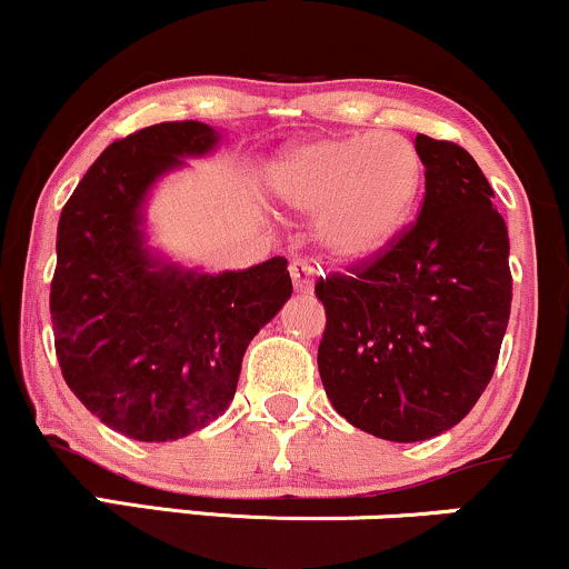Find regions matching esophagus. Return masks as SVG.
Returning a JSON list of instances; mask_svg holds the SVG:
<instances>
[{"label": "esophagus", "instance_id": "obj_1", "mask_svg": "<svg viewBox=\"0 0 569 569\" xmlns=\"http://www.w3.org/2000/svg\"><path fill=\"white\" fill-rule=\"evenodd\" d=\"M291 280H293V289L297 291H310L312 289V280L318 276V264L307 257H297L289 264Z\"/></svg>", "mask_w": 569, "mask_h": 569}]
</instances>
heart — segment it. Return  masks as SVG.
I'll return each mask as SVG.
<instances>
[{"label": "heart", "instance_id": "b5f03b06", "mask_svg": "<svg viewBox=\"0 0 569 569\" xmlns=\"http://www.w3.org/2000/svg\"><path fill=\"white\" fill-rule=\"evenodd\" d=\"M422 179L420 152L403 136H326L286 154L276 171V192L293 211L321 217L329 251L367 259L403 230Z\"/></svg>", "mask_w": 569, "mask_h": 569}]
</instances>
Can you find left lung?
I'll return each mask as SVG.
<instances>
[{"label": "left lung", "mask_w": 569, "mask_h": 569, "mask_svg": "<svg viewBox=\"0 0 569 569\" xmlns=\"http://www.w3.org/2000/svg\"><path fill=\"white\" fill-rule=\"evenodd\" d=\"M426 198L382 251L316 280L318 371L350 426L385 441L455 428L485 393L511 316L508 227L452 141L417 136Z\"/></svg>", "instance_id": "left-lung-1"}]
</instances>
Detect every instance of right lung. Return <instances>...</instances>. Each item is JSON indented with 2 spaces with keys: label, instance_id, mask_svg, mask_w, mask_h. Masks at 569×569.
<instances>
[{
  "label": "right lung",
  "instance_id": "obj_1",
  "mask_svg": "<svg viewBox=\"0 0 569 569\" xmlns=\"http://www.w3.org/2000/svg\"><path fill=\"white\" fill-rule=\"evenodd\" d=\"M217 141V130L194 120L117 139L58 219V367L84 409L136 441L181 439L224 415L248 342L291 297L283 257L206 276L160 264L143 246L147 189Z\"/></svg>",
  "mask_w": 569,
  "mask_h": 569
}]
</instances>
